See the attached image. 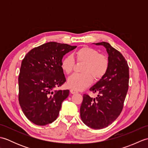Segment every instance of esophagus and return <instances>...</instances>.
I'll return each mask as SVG.
<instances>
[{
	"label": "esophagus",
	"mask_w": 148,
	"mask_h": 148,
	"mask_svg": "<svg viewBox=\"0 0 148 148\" xmlns=\"http://www.w3.org/2000/svg\"><path fill=\"white\" fill-rule=\"evenodd\" d=\"M70 92H71V93L72 94H75V93H77V91L75 90H74V89H71Z\"/></svg>",
	"instance_id": "obj_1"
}]
</instances>
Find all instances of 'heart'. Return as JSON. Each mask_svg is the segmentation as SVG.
I'll return each mask as SVG.
<instances>
[{
    "instance_id": "1",
    "label": "heart",
    "mask_w": 148,
    "mask_h": 148,
    "mask_svg": "<svg viewBox=\"0 0 148 148\" xmlns=\"http://www.w3.org/2000/svg\"><path fill=\"white\" fill-rule=\"evenodd\" d=\"M77 62L84 63L82 69L83 74H75L69 77L67 86L72 89L82 90L93 82V77L99 80L105 76L109 69V60L97 50L83 47L75 53ZM75 61L71 55L66 56L61 62V68L66 74H71L74 70Z\"/></svg>"
}]
</instances>
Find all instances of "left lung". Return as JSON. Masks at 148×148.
I'll return each instance as SVG.
<instances>
[{
	"instance_id": "1",
	"label": "left lung",
	"mask_w": 148,
	"mask_h": 148,
	"mask_svg": "<svg viewBox=\"0 0 148 148\" xmlns=\"http://www.w3.org/2000/svg\"><path fill=\"white\" fill-rule=\"evenodd\" d=\"M106 48L109 69L106 75L90 90L97 93L95 98L84 94L80 108L83 122L93 129L106 128L121 114L128 89L129 67L127 62L117 49L108 42L95 43Z\"/></svg>"
}]
</instances>
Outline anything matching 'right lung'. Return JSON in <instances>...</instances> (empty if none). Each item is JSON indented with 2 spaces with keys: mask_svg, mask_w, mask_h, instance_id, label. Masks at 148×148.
<instances>
[{
  "mask_svg": "<svg viewBox=\"0 0 148 148\" xmlns=\"http://www.w3.org/2000/svg\"><path fill=\"white\" fill-rule=\"evenodd\" d=\"M77 46L49 42L31 49L21 62L18 77V100L26 117L37 125L57 118L69 90H55L65 81L61 62Z\"/></svg>",
  "mask_w": 148,
  "mask_h": 148,
  "instance_id": "obj_1",
  "label": "right lung"
}]
</instances>
